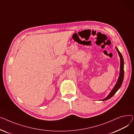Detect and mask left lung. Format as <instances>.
I'll use <instances>...</instances> for the list:
<instances>
[{"label":"left lung","mask_w":134,"mask_h":134,"mask_svg":"<svg viewBox=\"0 0 134 134\" xmlns=\"http://www.w3.org/2000/svg\"><path fill=\"white\" fill-rule=\"evenodd\" d=\"M116 50L119 54V57H120V60H121V62H120V72H119V75L118 77V79L117 80V83H116L115 86H114V88L112 90V91H111V92L110 93V94L106 97L105 98H104V99H103L102 100H107L109 99L110 98H111L112 96H113L116 93L117 91L119 89V88L121 87L123 81V79H124V60H123V56L121 54V53L119 52V51H118V49L116 48Z\"/></svg>","instance_id":"1"}]
</instances>
